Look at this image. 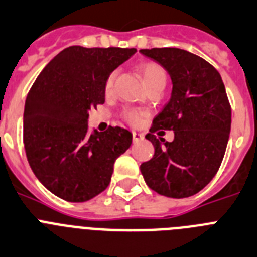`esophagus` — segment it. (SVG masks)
Instances as JSON below:
<instances>
[{"mask_svg":"<svg viewBox=\"0 0 257 257\" xmlns=\"http://www.w3.org/2000/svg\"><path fill=\"white\" fill-rule=\"evenodd\" d=\"M132 136H133V142H135V144L141 142L142 140H144V135H142V133H138V132H133Z\"/></svg>","mask_w":257,"mask_h":257,"instance_id":"34e87169","label":"esophagus"}]
</instances>
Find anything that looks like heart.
Returning a JSON list of instances; mask_svg holds the SVG:
<instances>
[{
  "label": "heart",
  "instance_id": "1",
  "mask_svg": "<svg viewBox=\"0 0 257 257\" xmlns=\"http://www.w3.org/2000/svg\"><path fill=\"white\" fill-rule=\"evenodd\" d=\"M138 71L141 73L142 79H144L146 88H150L154 85H163L166 86L167 82V71L162 64L156 63L154 61H147L138 66ZM116 72L112 71L110 75L107 76L106 81H104V93L110 94L112 91L113 82H115ZM144 111L140 110H126L122 113V117L125 121H128L132 125H138L144 117Z\"/></svg>",
  "mask_w": 257,
  "mask_h": 257
}]
</instances>
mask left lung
I'll return each mask as SVG.
<instances>
[{
    "label": "left lung",
    "instance_id": "obj_1",
    "mask_svg": "<svg viewBox=\"0 0 257 257\" xmlns=\"http://www.w3.org/2000/svg\"><path fill=\"white\" fill-rule=\"evenodd\" d=\"M162 64L173 82L171 101L153 120V159L141 164L147 186L160 195L187 198L199 193L215 177L224 159L231 125V107L221 76L199 55L177 48L142 49ZM175 132L172 143L153 135Z\"/></svg>",
    "mask_w": 257,
    "mask_h": 257
}]
</instances>
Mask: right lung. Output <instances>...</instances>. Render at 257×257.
Listing matches in <instances>:
<instances>
[{
  "label": "right lung",
  "mask_w": 257,
  "mask_h": 257,
  "mask_svg": "<svg viewBox=\"0 0 257 257\" xmlns=\"http://www.w3.org/2000/svg\"><path fill=\"white\" fill-rule=\"evenodd\" d=\"M136 53L129 48L62 50L40 72L24 107L23 144L36 177L67 202H86L108 186L115 160L132 144L120 126L88 133L89 110L104 103V81Z\"/></svg>",
  "instance_id": "right-lung-1"
}]
</instances>
